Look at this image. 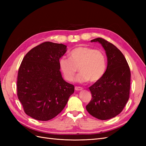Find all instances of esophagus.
<instances>
[{
	"mask_svg": "<svg viewBox=\"0 0 146 146\" xmlns=\"http://www.w3.org/2000/svg\"><path fill=\"white\" fill-rule=\"evenodd\" d=\"M83 90V88L82 87H80V86H76L75 87V90L76 91H81Z\"/></svg>",
	"mask_w": 146,
	"mask_h": 146,
	"instance_id": "esophagus-1",
	"label": "esophagus"
}]
</instances>
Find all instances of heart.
Returning <instances> with one entry per match:
<instances>
[{
  "label": "heart",
  "instance_id": "1",
  "mask_svg": "<svg viewBox=\"0 0 146 146\" xmlns=\"http://www.w3.org/2000/svg\"><path fill=\"white\" fill-rule=\"evenodd\" d=\"M61 72L68 81H72L77 68L80 72L76 78L78 83L96 82L102 77L107 68L104 53L88 47H78L69 52V58L59 60Z\"/></svg>",
  "mask_w": 146,
  "mask_h": 146
}]
</instances>
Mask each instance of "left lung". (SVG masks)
Returning a JSON list of instances; mask_svg holds the SVG:
<instances>
[{"label":"left lung","mask_w":146,"mask_h":146,"mask_svg":"<svg viewBox=\"0 0 146 146\" xmlns=\"http://www.w3.org/2000/svg\"><path fill=\"white\" fill-rule=\"evenodd\" d=\"M91 42H99L104 48L107 67L102 77L89 88L92 99L86 108L94 117L107 120L118 115L129 100L130 70L125 56L113 44L101 38Z\"/></svg>","instance_id":"1"}]
</instances>
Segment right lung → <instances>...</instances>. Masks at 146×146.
<instances>
[{"label":"right lung","instance_id":"right-lung-1","mask_svg":"<svg viewBox=\"0 0 146 146\" xmlns=\"http://www.w3.org/2000/svg\"><path fill=\"white\" fill-rule=\"evenodd\" d=\"M67 51L63 44L45 42L31 49L18 70L17 96L28 116L46 121L67 104L74 86L62 77L59 60Z\"/></svg>","mask_w":146,"mask_h":146}]
</instances>
